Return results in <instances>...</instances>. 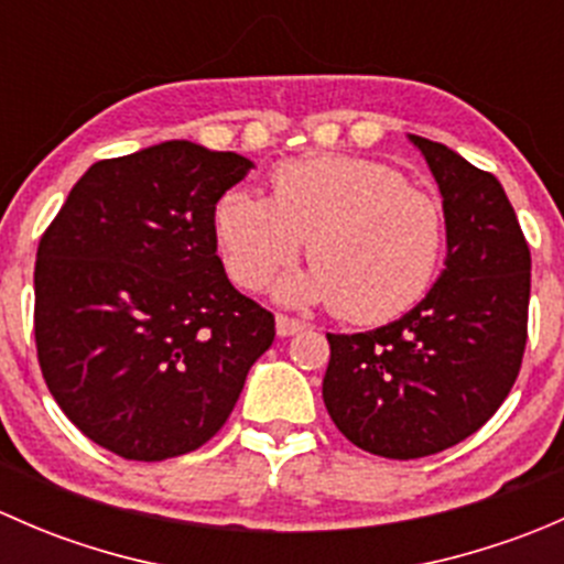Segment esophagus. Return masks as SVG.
Returning a JSON list of instances; mask_svg holds the SVG:
<instances>
[{
	"instance_id": "34e87169",
	"label": "esophagus",
	"mask_w": 564,
	"mask_h": 564,
	"mask_svg": "<svg viewBox=\"0 0 564 564\" xmlns=\"http://www.w3.org/2000/svg\"><path fill=\"white\" fill-rule=\"evenodd\" d=\"M275 329L281 338H289V335L300 333V329H305V322H300V318H292V316H283L278 314L275 316Z\"/></svg>"
}]
</instances>
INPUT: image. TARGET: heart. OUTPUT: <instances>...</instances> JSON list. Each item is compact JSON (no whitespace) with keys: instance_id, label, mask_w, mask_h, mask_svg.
Listing matches in <instances>:
<instances>
[{"instance_id":"1","label":"heart","mask_w":564,"mask_h":564,"mask_svg":"<svg viewBox=\"0 0 564 564\" xmlns=\"http://www.w3.org/2000/svg\"><path fill=\"white\" fill-rule=\"evenodd\" d=\"M272 198L231 187L213 229L231 281L264 289L308 240L314 270L289 278V303H333L346 322H390L412 308L440 270L445 218L434 198L395 169L355 155L286 161Z\"/></svg>"}]
</instances>
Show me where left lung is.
Listing matches in <instances>:
<instances>
[{
  "mask_svg": "<svg viewBox=\"0 0 564 564\" xmlns=\"http://www.w3.org/2000/svg\"><path fill=\"white\" fill-rule=\"evenodd\" d=\"M442 193L445 270L409 314L333 335L322 395L340 434L382 458H423L488 423L527 346L529 246L494 174L409 135Z\"/></svg>",
  "mask_w": 564,
  "mask_h": 564,
  "instance_id": "8db88e82",
  "label": "left lung"
}]
</instances>
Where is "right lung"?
Masks as SVG:
<instances>
[{"label": "right lung", "instance_id": "add662e5", "mask_svg": "<svg viewBox=\"0 0 564 564\" xmlns=\"http://www.w3.org/2000/svg\"><path fill=\"white\" fill-rule=\"evenodd\" d=\"M250 169L193 141L98 161L40 237V371L95 445L128 460L196 451L275 340L270 311L226 278L213 229Z\"/></svg>", "mask_w": 564, "mask_h": 564}]
</instances>
